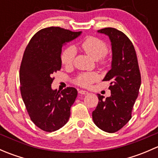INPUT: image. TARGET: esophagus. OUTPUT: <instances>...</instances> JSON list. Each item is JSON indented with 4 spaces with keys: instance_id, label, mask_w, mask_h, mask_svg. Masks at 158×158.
<instances>
[{
    "instance_id": "1",
    "label": "esophagus",
    "mask_w": 158,
    "mask_h": 158,
    "mask_svg": "<svg viewBox=\"0 0 158 158\" xmlns=\"http://www.w3.org/2000/svg\"><path fill=\"white\" fill-rule=\"evenodd\" d=\"M79 93L81 94V95H87V94H89V92L85 90H79Z\"/></svg>"
}]
</instances>
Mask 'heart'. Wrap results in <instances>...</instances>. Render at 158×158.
Returning <instances> with one entry per match:
<instances>
[{
    "instance_id": "heart-1",
    "label": "heart",
    "mask_w": 158,
    "mask_h": 158,
    "mask_svg": "<svg viewBox=\"0 0 158 158\" xmlns=\"http://www.w3.org/2000/svg\"><path fill=\"white\" fill-rule=\"evenodd\" d=\"M82 48L95 60H99L102 64L106 63L104 60L105 55L108 51V47L106 43L98 38L89 36L87 37L82 44ZM76 55V49L73 46L67 47L61 55V62L65 66H72L74 63ZM98 75L95 73H82L79 75L76 79L78 85L83 87H88L92 82L98 79Z\"/></svg>"
}]
</instances>
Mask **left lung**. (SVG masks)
I'll list each match as a JSON object with an SVG mask.
<instances>
[{
    "instance_id": "left-lung-1",
    "label": "left lung",
    "mask_w": 158,
    "mask_h": 158,
    "mask_svg": "<svg viewBox=\"0 0 158 158\" xmlns=\"http://www.w3.org/2000/svg\"><path fill=\"white\" fill-rule=\"evenodd\" d=\"M109 37L112 60L103 81H110L111 95L105 99L98 94V103L92 111L98 128L109 133L118 131L131 118V111L141 86V74L135 48L128 36L115 28L98 30Z\"/></svg>"
}]
</instances>
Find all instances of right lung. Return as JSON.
Listing matches in <instances>:
<instances>
[{"instance_id":"right-lung-1","label":"right lung","mask_w":158,"mask_h":158,"mask_svg":"<svg viewBox=\"0 0 158 158\" xmlns=\"http://www.w3.org/2000/svg\"><path fill=\"white\" fill-rule=\"evenodd\" d=\"M81 33L58 27L44 28L32 37L23 53L20 68L22 98L32 122L45 131L61 128L70 117L77 90L52 89V74L61 69L62 47Z\"/></svg>"}]
</instances>
